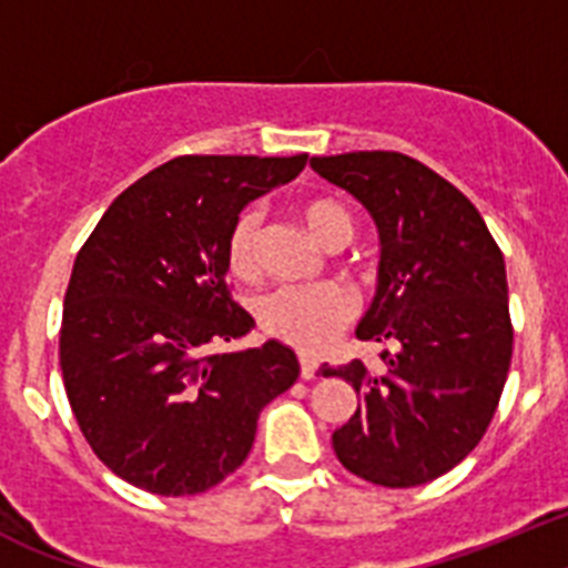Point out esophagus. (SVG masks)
<instances>
[{
  "mask_svg": "<svg viewBox=\"0 0 568 568\" xmlns=\"http://www.w3.org/2000/svg\"><path fill=\"white\" fill-rule=\"evenodd\" d=\"M300 377L314 379L317 377V363L312 357H300Z\"/></svg>",
  "mask_w": 568,
  "mask_h": 568,
  "instance_id": "34e87169",
  "label": "esophagus"
}]
</instances>
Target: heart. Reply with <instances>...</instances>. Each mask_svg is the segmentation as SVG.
I'll return each mask as SVG.
<instances>
[{"label": "heart", "instance_id": "b5f03b06", "mask_svg": "<svg viewBox=\"0 0 568 568\" xmlns=\"http://www.w3.org/2000/svg\"><path fill=\"white\" fill-rule=\"evenodd\" d=\"M303 223L308 234L323 248H345L354 236V216L343 202L332 196H317L303 205ZM263 214L254 209L243 211L231 225L229 268L236 277H248L256 268ZM354 317V300L339 285H314V288H277L260 303V323L271 337L283 339L305 354H317L334 343Z\"/></svg>", "mask_w": 568, "mask_h": 568}]
</instances>
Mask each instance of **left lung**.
<instances>
[{"mask_svg":"<svg viewBox=\"0 0 568 568\" xmlns=\"http://www.w3.org/2000/svg\"><path fill=\"white\" fill-rule=\"evenodd\" d=\"M379 234L377 294L357 337L388 343L379 372L323 366L357 392L332 434L352 475L412 489L455 468L489 428L511 363L506 263L480 211L432 168L397 151L312 156Z\"/></svg>","mask_w":568,"mask_h":568,"instance_id":"left-lung-1","label":"left lung"}]
</instances>
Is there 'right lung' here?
I'll return each instance as SVG.
<instances>
[{
	"label": "right lung",
	"instance_id": "obj_1",
	"mask_svg": "<svg viewBox=\"0 0 568 568\" xmlns=\"http://www.w3.org/2000/svg\"><path fill=\"white\" fill-rule=\"evenodd\" d=\"M305 160L176 156L122 191L77 254L59 332L68 403L93 455L136 489L185 497L225 480L300 377L280 339L209 345L254 328L225 283L231 225Z\"/></svg>",
	"mask_w": 568,
	"mask_h": 568
}]
</instances>
